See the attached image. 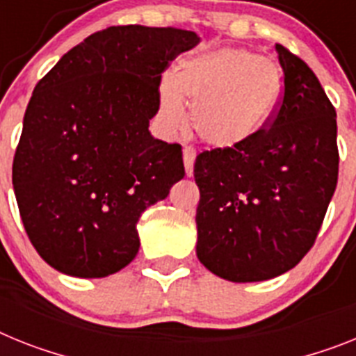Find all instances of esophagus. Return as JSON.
Returning <instances> with one entry per match:
<instances>
[{"label":"esophagus","mask_w":356,"mask_h":356,"mask_svg":"<svg viewBox=\"0 0 356 356\" xmlns=\"http://www.w3.org/2000/svg\"><path fill=\"white\" fill-rule=\"evenodd\" d=\"M183 161H184V170H186L188 177L193 175V163H195V152L192 148H184L183 150Z\"/></svg>","instance_id":"1"}]
</instances>
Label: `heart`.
Wrapping results in <instances>:
<instances>
[{"mask_svg": "<svg viewBox=\"0 0 356 356\" xmlns=\"http://www.w3.org/2000/svg\"><path fill=\"white\" fill-rule=\"evenodd\" d=\"M282 88L279 67L250 50L199 52L179 63L175 76H163L157 118L163 130L181 132L186 104L193 132L206 146L237 148L270 122Z\"/></svg>", "mask_w": 356, "mask_h": 356, "instance_id": "obj_1", "label": "heart"}]
</instances>
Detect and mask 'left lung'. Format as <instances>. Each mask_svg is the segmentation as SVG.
Returning a JSON list of instances; mask_svg holds the SVG:
<instances>
[{
  "label": "left lung",
  "mask_w": 356,
  "mask_h": 356,
  "mask_svg": "<svg viewBox=\"0 0 356 356\" xmlns=\"http://www.w3.org/2000/svg\"><path fill=\"white\" fill-rule=\"evenodd\" d=\"M284 72L270 122L244 145L197 155V257L220 279L259 282L302 261L339 179L337 112L313 70L275 44Z\"/></svg>",
  "instance_id": "8db88e82"
}]
</instances>
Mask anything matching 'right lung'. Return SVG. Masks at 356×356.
I'll return each instance as SVG.
<instances>
[{
	"mask_svg": "<svg viewBox=\"0 0 356 356\" xmlns=\"http://www.w3.org/2000/svg\"><path fill=\"white\" fill-rule=\"evenodd\" d=\"M195 32L108 26L34 88L12 184L32 246L54 270L101 279L139 252L136 224L184 177L181 145L152 137L159 83Z\"/></svg>",
	"mask_w": 356,
	"mask_h": 356,
	"instance_id": "obj_1",
	"label": "right lung"
}]
</instances>
